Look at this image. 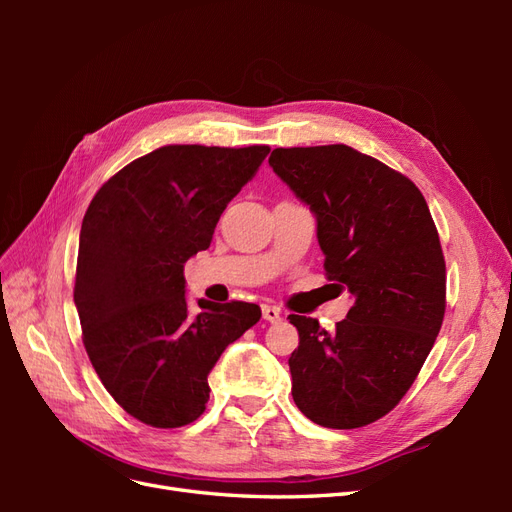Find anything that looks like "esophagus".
Listing matches in <instances>:
<instances>
[{
  "label": "esophagus",
  "instance_id": "esophagus-1",
  "mask_svg": "<svg viewBox=\"0 0 512 512\" xmlns=\"http://www.w3.org/2000/svg\"><path fill=\"white\" fill-rule=\"evenodd\" d=\"M262 318L267 322H280L284 318L282 309L275 307V305H262Z\"/></svg>",
  "mask_w": 512,
  "mask_h": 512
}]
</instances>
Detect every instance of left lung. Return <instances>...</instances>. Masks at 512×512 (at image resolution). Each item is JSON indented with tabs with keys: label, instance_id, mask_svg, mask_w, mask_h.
<instances>
[{
	"label": "left lung",
	"instance_id": "left-lung-1",
	"mask_svg": "<svg viewBox=\"0 0 512 512\" xmlns=\"http://www.w3.org/2000/svg\"><path fill=\"white\" fill-rule=\"evenodd\" d=\"M269 164L309 207L324 271L352 307L329 333L290 314L292 399L316 425L378 421L408 393L440 333L446 265L421 190L348 145L273 149Z\"/></svg>",
	"mask_w": 512,
	"mask_h": 512
}]
</instances>
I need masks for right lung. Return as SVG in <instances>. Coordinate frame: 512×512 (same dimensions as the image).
I'll return each mask as SVG.
<instances>
[{
	"label": "right lung",
	"instance_id": "right-lung-1",
	"mask_svg": "<svg viewBox=\"0 0 512 512\" xmlns=\"http://www.w3.org/2000/svg\"><path fill=\"white\" fill-rule=\"evenodd\" d=\"M267 145H168L123 166L83 218L74 305L104 389L138 421L190 425L209 401L207 376L260 307L198 299L183 265L207 250L226 205L269 156Z\"/></svg>",
	"mask_w": 512,
	"mask_h": 512
}]
</instances>
